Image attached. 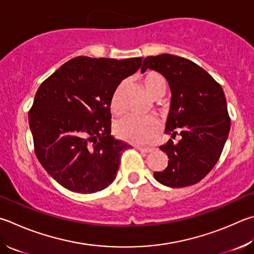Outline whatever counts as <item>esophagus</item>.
Wrapping results in <instances>:
<instances>
[{
  "mask_svg": "<svg viewBox=\"0 0 254 254\" xmlns=\"http://www.w3.org/2000/svg\"><path fill=\"white\" fill-rule=\"evenodd\" d=\"M136 149L141 152H144V153H149V152L153 150L152 147H145V146H136Z\"/></svg>",
  "mask_w": 254,
  "mask_h": 254,
  "instance_id": "1",
  "label": "esophagus"
}]
</instances>
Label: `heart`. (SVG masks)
<instances>
[{
	"mask_svg": "<svg viewBox=\"0 0 254 254\" xmlns=\"http://www.w3.org/2000/svg\"><path fill=\"white\" fill-rule=\"evenodd\" d=\"M141 83L144 90L152 99H160L165 94L167 91V80L164 76L155 71L146 72L141 77ZM127 87V82L122 81L115 87L111 98V109L115 114L123 112L122 107V93ZM160 130V123L155 118L137 119L134 117H126L120 120L115 124V133L120 139L127 142L149 143L154 139Z\"/></svg>",
	"mask_w": 254,
	"mask_h": 254,
	"instance_id": "heart-1",
	"label": "heart"
}]
</instances>
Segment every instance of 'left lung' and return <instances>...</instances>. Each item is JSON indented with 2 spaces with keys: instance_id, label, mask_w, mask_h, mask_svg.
I'll list each match as a JSON object with an SVG mask.
<instances>
[{
  "instance_id": "obj_1",
  "label": "left lung",
  "mask_w": 254,
  "mask_h": 254,
  "mask_svg": "<svg viewBox=\"0 0 254 254\" xmlns=\"http://www.w3.org/2000/svg\"><path fill=\"white\" fill-rule=\"evenodd\" d=\"M158 71L172 92L165 133L179 135L161 145L169 158L168 167L154 172L155 180L170 188L200 182L214 168L228 139L231 119L222 86L204 68L190 60L171 54L147 57L141 71Z\"/></svg>"
}]
</instances>
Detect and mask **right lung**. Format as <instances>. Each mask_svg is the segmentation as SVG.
I'll list each match as a JSON object with an SVG mask.
<instances>
[{
  "label": "right lung",
  "instance_id": "add662e5",
  "mask_svg": "<svg viewBox=\"0 0 254 254\" xmlns=\"http://www.w3.org/2000/svg\"><path fill=\"white\" fill-rule=\"evenodd\" d=\"M142 58L77 57L42 82L29 111L34 152L67 190L94 193L111 184L126 142L111 135V98Z\"/></svg>",
  "mask_w": 254,
  "mask_h": 254
}]
</instances>
